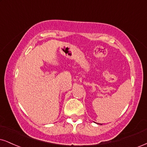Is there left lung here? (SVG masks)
<instances>
[{
	"label": "left lung",
	"mask_w": 147,
	"mask_h": 147,
	"mask_svg": "<svg viewBox=\"0 0 147 147\" xmlns=\"http://www.w3.org/2000/svg\"><path fill=\"white\" fill-rule=\"evenodd\" d=\"M100 125H101V124H100Z\"/></svg>",
	"instance_id": "obj_1"
}]
</instances>
